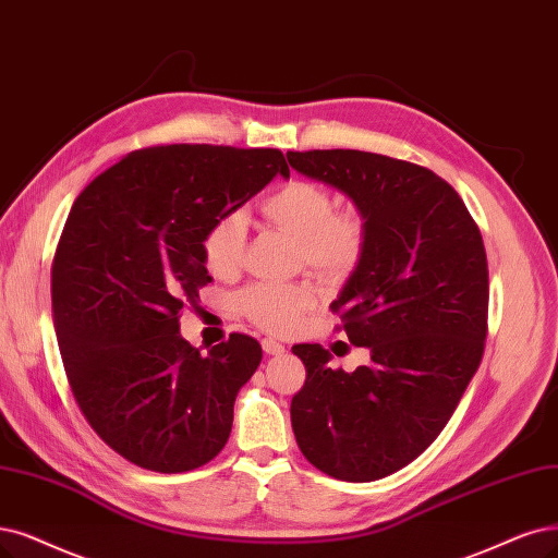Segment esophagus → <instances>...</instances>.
<instances>
[{"label": "esophagus", "mask_w": 558, "mask_h": 558, "mask_svg": "<svg viewBox=\"0 0 558 558\" xmlns=\"http://www.w3.org/2000/svg\"><path fill=\"white\" fill-rule=\"evenodd\" d=\"M262 349H264V352H266L268 356H280V354H284V344L276 342L274 338H264V340H262Z\"/></svg>", "instance_id": "esophagus-1"}]
</instances>
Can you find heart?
I'll return each mask as SVG.
<instances>
[{
	"label": "heart",
	"mask_w": 558,
	"mask_h": 558,
	"mask_svg": "<svg viewBox=\"0 0 558 558\" xmlns=\"http://www.w3.org/2000/svg\"><path fill=\"white\" fill-rule=\"evenodd\" d=\"M262 216L278 230L299 239L301 257L326 276H344L361 262L367 227L359 211H336V199L326 185L292 179L262 202ZM245 247V220L241 214L218 218L202 241L204 264L216 278L239 271ZM315 303L305 282H257L241 292L239 305L268 333H290L303 313Z\"/></svg>",
	"instance_id": "obj_1"
}]
</instances>
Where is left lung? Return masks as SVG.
<instances>
[{
    "label": "left lung",
    "mask_w": 558,
    "mask_h": 558,
    "mask_svg": "<svg viewBox=\"0 0 558 558\" xmlns=\"http://www.w3.org/2000/svg\"><path fill=\"white\" fill-rule=\"evenodd\" d=\"M292 168L344 193L367 227L361 262L331 311L369 349L354 373L322 344H294L305 384L294 437L338 481L390 476L439 437L476 375L487 336V257L462 197L421 165L356 149L287 154Z\"/></svg>",
    "instance_id": "obj_1"
}]
</instances>
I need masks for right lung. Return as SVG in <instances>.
Instances as JSON below:
<instances>
[{
    "mask_svg": "<svg viewBox=\"0 0 558 558\" xmlns=\"http://www.w3.org/2000/svg\"><path fill=\"white\" fill-rule=\"evenodd\" d=\"M278 174V149L170 144L123 156L73 204L52 264L61 361L96 435L142 469L191 471L230 439L262 347L232 333L204 356L179 315L211 282L209 227Z\"/></svg>",
    "mask_w": 558,
    "mask_h": 558,
    "instance_id": "add662e5",
    "label": "right lung"
}]
</instances>
